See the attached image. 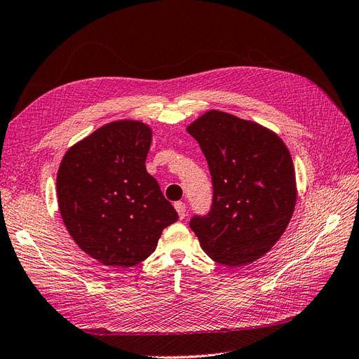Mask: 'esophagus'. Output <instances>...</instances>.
Here are the masks:
<instances>
[{"label":"esophagus","mask_w":359,"mask_h":359,"mask_svg":"<svg viewBox=\"0 0 359 359\" xmlns=\"http://www.w3.org/2000/svg\"><path fill=\"white\" fill-rule=\"evenodd\" d=\"M175 209L177 210L180 219H183L184 216H187V204H184V203H182V201L175 203Z\"/></svg>","instance_id":"1"}]
</instances>
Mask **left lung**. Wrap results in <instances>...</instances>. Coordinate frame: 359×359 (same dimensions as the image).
I'll list each match as a JSON object with an SVG mask.
<instances>
[{
  "mask_svg": "<svg viewBox=\"0 0 359 359\" xmlns=\"http://www.w3.org/2000/svg\"><path fill=\"white\" fill-rule=\"evenodd\" d=\"M187 131L200 143L213 182L212 210L189 222L203 250L228 267L259 259L285 233L297 203L286 144L265 126L219 110Z\"/></svg>",
  "mask_w": 359,
  "mask_h": 359,
  "instance_id": "obj_1",
  "label": "left lung"
}]
</instances>
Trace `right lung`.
Here are the masks:
<instances>
[{"instance_id":"1","label":"right lung","mask_w":359,"mask_h":359,"mask_svg":"<svg viewBox=\"0 0 359 359\" xmlns=\"http://www.w3.org/2000/svg\"><path fill=\"white\" fill-rule=\"evenodd\" d=\"M152 128L133 119L102 125L67 150L57 207L76 245L107 267L126 269L156 249L179 216L146 170Z\"/></svg>"}]
</instances>
